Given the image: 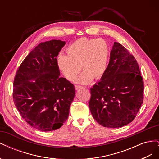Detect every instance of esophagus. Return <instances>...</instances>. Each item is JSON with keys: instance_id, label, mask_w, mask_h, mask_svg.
I'll list each match as a JSON object with an SVG mask.
<instances>
[{"instance_id": "esophagus-1", "label": "esophagus", "mask_w": 159, "mask_h": 159, "mask_svg": "<svg viewBox=\"0 0 159 159\" xmlns=\"http://www.w3.org/2000/svg\"><path fill=\"white\" fill-rule=\"evenodd\" d=\"M75 88L76 90H78V89H82L83 87H82V86H80V85H75Z\"/></svg>"}]
</instances>
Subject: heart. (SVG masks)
<instances>
[{
    "instance_id": "b5f03b06",
    "label": "heart",
    "mask_w": 159,
    "mask_h": 159,
    "mask_svg": "<svg viewBox=\"0 0 159 159\" xmlns=\"http://www.w3.org/2000/svg\"><path fill=\"white\" fill-rule=\"evenodd\" d=\"M66 52L67 54L60 53L57 56V64L71 81L75 79L81 68L84 70L77 81L82 84L89 83L93 78H102L106 71L109 48L102 38H79L68 46Z\"/></svg>"
}]
</instances>
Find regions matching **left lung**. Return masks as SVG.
<instances>
[{"label": "left lung", "mask_w": 159, "mask_h": 159, "mask_svg": "<svg viewBox=\"0 0 159 159\" xmlns=\"http://www.w3.org/2000/svg\"><path fill=\"white\" fill-rule=\"evenodd\" d=\"M90 91L91 113L101 125L121 127L135 118L143 102L144 82L137 60L121 44L114 42L106 71Z\"/></svg>", "instance_id": "8db88e82"}]
</instances>
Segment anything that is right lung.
Returning <instances> with one entry per match:
<instances>
[{
	"label": "right lung",
	"instance_id": "add662e5",
	"mask_svg": "<svg viewBox=\"0 0 159 159\" xmlns=\"http://www.w3.org/2000/svg\"><path fill=\"white\" fill-rule=\"evenodd\" d=\"M65 44L60 40L41 42L24 60L14 77V105L24 120L41 131L63 125L75 94L74 85L60 77L57 64Z\"/></svg>",
	"mask_w": 159,
	"mask_h": 159
}]
</instances>
